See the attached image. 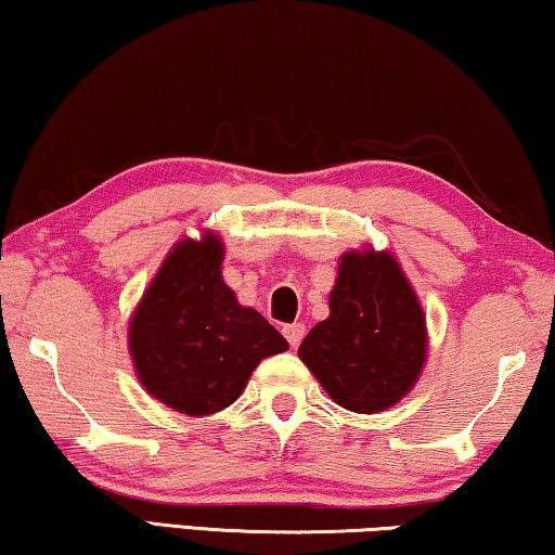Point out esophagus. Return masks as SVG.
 <instances>
[{
  "label": "esophagus",
  "mask_w": 555,
  "mask_h": 555,
  "mask_svg": "<svg viewBox=\"0 0 555 555\" xmlns=\"http://www.w3.org/2000/svg\"><path fill=\"white\" fill-rule=\"evenodd\" d=\"M283 332H285L289 347H297V345L302 343V337H305V325H300V322H295V325H285Z\"/></svg>",
  "instance_id": "esophagus-1"
}]
</instances>
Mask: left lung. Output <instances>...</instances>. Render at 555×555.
<instances>
[{
	"mask_svg": "<svg viewBox=\"0 0 555 555\" xmlns=\"http://www.w3.org/2000/svg\"><path fill=\"white\" fill-rule=\"evenodd\" d=\"M426 352V312L395 255L372 245L339 255L330 318L297 349L332 402L387 412L414 389Z\"/></svg>",
	"mask_w": 555,
	"mask_h": 555,
	"instance_id": "1",
	"label": "left lung"
}]
</instances>
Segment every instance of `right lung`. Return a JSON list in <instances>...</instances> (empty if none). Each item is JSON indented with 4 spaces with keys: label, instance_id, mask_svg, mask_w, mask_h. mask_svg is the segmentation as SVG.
Returning a JSON list of instances; mask_svg holds the SVG:
<instances>
[{
    "label": "right lung",
    "instance_id": "obj_1",
    "mask_svg": "<svg viewBox=\"0 0 555 555\" xmlns=\"http://www.w3.org/2000/svg\"><path fill=\"white\" fill-rule=\"evenodd\" d=\"M225 243L212 230L181 237L129 318L135 377L173 412H223L248 387L255 366L287 349L258 310L237 302L223 280Z\"/></svg>",
    "mask_w": 555,
    "mask_h": 555
}]
</instances>
